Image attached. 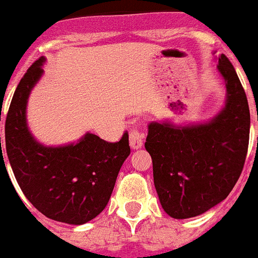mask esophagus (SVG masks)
<instances>
[{
	"label": "esophagus",
	"instance_id": "obj_1",
	"mask_svg": "<svg viewBox=\"0 0 258 258\" xmlns=\"http://www.w3.org/2000/svg\"><path fill=\"white\" fill-rule=\"evenodd\" d=\"M143 139H145V135L141 133L139 128H133L130 131V146L135 149H141L143 146Z\"/></svg>",
	"mask_w": 258,
	"mask_h": 258
}]
</instances>
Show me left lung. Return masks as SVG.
Wrapping results in <instances>:
<instances>
[{"mask_svg":"<svg viewBox=\"0 0 258 258\" xmlns=\"http://www.w3.org/2000/svg\"><path fill=\"white\" fill-rule=\"evenodd\" d=\"M217 68L226 82L228 99L212 121L149 125L145 147L153 159L154 184L162 208L172 218L200 216L220 204L244 169L250 130L248 99L225 54Z\"/></svg>","mask_w":258,"mask_h":258,"instance_id":"left-lung-1","label":"left lung"}]
</instances>
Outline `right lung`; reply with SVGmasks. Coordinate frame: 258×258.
<instances>
[{"mask_svg": "<svg viewBox=\"0 0 258 258\" xmlns=\"http://www.w3.org/2000/svg\"><path fill=\"white\" fill-rule=\"evenodd\" d=\"M40 57L16 88L5 120V147L24 196L50 220L82 225L99 216L130 155L128 133L111 143L87 134L75 145L45 147L26 127V101L42 75ZM0 159L4 161L0 137ZM6 169V167H5Z\"/></svg>", "mask_w": 258, "mask_h": 258, "instance_id": "obj_1", "label": "right lung"}]
</instances>
